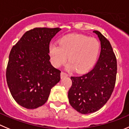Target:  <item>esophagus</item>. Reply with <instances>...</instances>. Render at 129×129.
<instances>
[{
	"mask_svg": "<svg viewBox=\"0 0 129 129\" xmlns=\"http://www.w3.org/2000/svg\"><path fill=\"white\" fill-rule=\"evenodd\" d=\"M68 75L67 74V73H65V72H61V78H64V77H68Z\"/></svg>",
	"mask_w": 129,
	"mask_h": 129,
	"instance_id": "obj_1",
	"label": "esophagus"
}]
</instances>
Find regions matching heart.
Returning <instances> with one entry per match:
<instances>
[{"label": "heart", "instance_id": "b5f03b06", "mask_svg": "<svg viewBox=\"0 0 129 129\" xmlns=\"http://www.w3.org/2000/svg\"><path fill=\"white\" fill-rule=\"evenodd\" d=\"M100 49L98 40L80 34H71L61 38L59 45L51 44L49 54L52 64L59 67L68 56L67 68L82 73L90 69L98 58Z\"/></svg>", "mask_w": 129, "mask_h": 129}]
</instances>
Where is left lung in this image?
<instances>
[{"instance_id": "8db88e82", "label": "left lung", "mask_w": 129, "mask_h": 129, "mask_svg": "<svg viewBox=\"0 0 129 129\" xmlns=\"http://www.w3.org/2000/svg\"><path fill=\"white\" fill-rule=\"evenodd\" d=\"M101 41L99 58L92 70L78 77H71L68 91L71 106L82 114L101 109L111 97L116 82L117 62L109 40L99 31H94Z\"/></svg>"}]
</instances>
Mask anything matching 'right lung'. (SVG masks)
Listing matches in <instances>:
<instances>
[{
  "mask_svg": "<svg viewBox=\"0 0 129 129\" xmlns=\"http://www.w3.org/2000/svg\"><path fill=\"white\" fill-rule=\"evenodd\" d=\"M59 28H35L24 33L11 50L6 80L14 100L27 109L46 103L61 71L49 61V44Z\"/></svg>",
  "mask_w": 129,
  "mask_h": 129,
  "instance_id": "add662e5",
  "label": "right lung"
}]
</instances>
